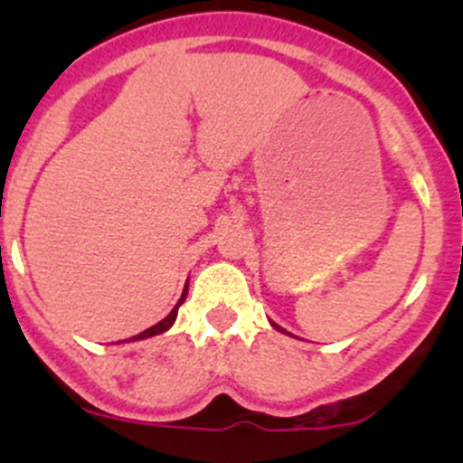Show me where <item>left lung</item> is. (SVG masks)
I'll return each mask as SVG.
<instances>
[{
	"label": "left lung",
	"mask_w": 463,
	"mask_h": 463,
	"mask_svg": "<svg viewBox=\"0 0 463 463\" xmlns=\"http://www.w3.org/2000/svg\"><path fill=\"white\" fill-rule=\"evenodd\" d=\"M270 325H273V326H275V329H278V331H284V329H282V326H278V325H275V322H270ZM284 334H287V331H284Z\"/></svg>",
	"instance_id": "obj_1"
}]
</instances>
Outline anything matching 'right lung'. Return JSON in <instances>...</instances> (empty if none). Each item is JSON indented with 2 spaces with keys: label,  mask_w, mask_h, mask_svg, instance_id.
I'll use <instances>...</instances> for the list:
<instances>
[{
  "label": "right lung",
  "mask_w": 463,
  "mask_h": 463,
  "mask_svg": "<svg viewBox=\"0 0 463 463\" xmlns=\"http://www.w3.org/2000/svg\"><path fill=\"white\" fill-rule=\"evenodd\" d=\"M185 296H188V284H185L184 293H181V298H179V302H176V305H175V309H172L170 314H167V318H163L161 322H156V325H154V326H149V329L141 331V334H138V335H134V338H129V340H143V338H149V335H158V334H163V331H167V329H170V326L175 325V320H176V314H179V307L184 305V302H185Z\"/></svg>",
  "instance_id": "add662e5"
}]
</instances>
